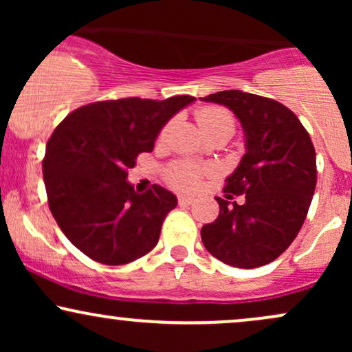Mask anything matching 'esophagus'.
Instances as JSON below:
<instances>
[{"label": "esophagus", "instance_id": "34e87169", "mask_svg": "<svg viewBox=\"0 0 352 352\" xmlns=\"http://www.w3.org/2000/svg\"><path fill=\"white\" fill-rule=\"evenodd\" d=\"M193 201H195V197L179 195V204H182V205H190V204H193Z\"/></svg>", "mask_w": 352, "mask_h": 352}]
</instances>
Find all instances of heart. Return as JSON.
<instances>
[{
    "mask_svg": "<svg viewBox=\"0 0 352 352\" xmlns=\"http://www.w3.org/2000/svg\"><path fill=\"white\" fill-rule=\"evenodd\" d=\"M197 122H199L200 129L205 132V135L217 134V132H228L233 134L235 129V120L230 116L228 111L221 107H201L197 111ZM168 132V125H165L160 132V139H165ZM204 168L199 164L188 162V160H179L168 165L165 170V179L175 188H193L199 184Z\"/></svg>",
    "mask_w": 352,
    "mask_h": 352,
    "instance_id": "b5f03b06",
    "label": "heart"
}]
</instances>
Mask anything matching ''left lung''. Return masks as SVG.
<instances>
[{
	"label": "left lung",
	"instance_id": "obj_1",
	"mask_svg": "<svg viewBox=\"0 0 352 352\" xmlns=\"http://www.w3.org/2000/svg\"><path fill=\"white\" fill-rule=\"evenodd\" d=\"M204 102L228 107L240 120L245 153L227 179L218 218L201 227L205 248L235 268L272 263L293 243L316 188V152L296 116L276 100L220 91ZM233 195H243L236 204Z\"/></svg>",
	"mask_w": 352,
	"mask_h": 352
}]
</instances>
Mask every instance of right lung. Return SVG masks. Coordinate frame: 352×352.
Wrapping results in <instances>:
<instances>
[{"label": "right lung", "mask_w": 352, "mask_h": 352, "mask_svg": "<svg viewBox=\"0 0 352 352\" xmlns=\"http://www.w3.org/2000/svg\"><path fill=\"white\" fill-rule=\"evenodd\" d=\"M192 96L127 98L76 109L47 140L43 160L50 210L76 248L104 265H125L157 245L177 197L160 185L139 193L127 180L137 155Z\"/></svg>", "instance_id": "right-lung-1"}]
</instances>
